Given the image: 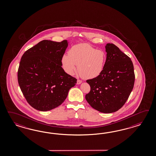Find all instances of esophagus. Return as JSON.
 <instances>
[{"instance_id": "1", "label": "esophagus", "mask_w": 156, "mask_h": 156, "mask_svg": "<svg viewBox=\"0 0 156 156\" xmlns=\"http://www.w3.org/2000/svg\"><path fill=\"white\" fill-rule=\"evenodd\" d=\"M82 81L81 80H77V82H76V84H80L82 83Z\"/></svg>"}]
</instances>
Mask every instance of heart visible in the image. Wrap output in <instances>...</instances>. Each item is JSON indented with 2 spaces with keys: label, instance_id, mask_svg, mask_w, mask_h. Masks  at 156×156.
Returning a JSON list of instances; mask_svg holds the SVG:
<instances>
[{
  "label": "heart",
  "instance_id": "1",
  "mask_svg": "<svg viewBox=\"0 0 156 156\" xmlns=\"http://www.w3.org/2000/svg\"><path fill=\"white\" fill-rule=\"evenodd\" d=\"M106 56L101 50H96L87 43H80L73 46L69 54L62 57V64L65 71L72 76L78 70L84 79H93L99 76L106 63Z\"/></svg>",
  "mask_w": 156,
  "mask_h": 156
}]
</instances>
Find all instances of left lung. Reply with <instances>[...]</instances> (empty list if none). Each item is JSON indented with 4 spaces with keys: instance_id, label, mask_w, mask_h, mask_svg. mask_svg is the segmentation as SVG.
Instances as JSON below:
<instances>
[{
    "instance_id": "8db88e82",
    "label": "left lung",
    "mask_w": 156,
    "mask_h": 156,
    "mask_svg": "<svg viewBox=\"0 0 156 156\" xmlns=\"http://www.w3.org/2000/svg\"><path fill=\"white\" fill-rule=\"evenodd\" d=\"M106 63L99 76L86 81L91 87L86 95L88 103L104 113L119 110L125 104L133 89L135 74L133 62L118 47L105 46Z\"/></svg>"
}]
</instances>
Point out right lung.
Wrapping results in <instances>:
<instances>
[{"mask_svg":"<svg viewBox=\"0 0 156 156\" xmlns=\"http://www.w3.org/2000/svg\"><path fill=\"white\" fill-rule=\"evenodd\" d=\"M61 42L44 40L27 51L21 57L18 82L28 103L46 112L60 105L76 80L61 67L62 57L68 46Z\"/></svg>","mask_w":156,"mask_h":156,"instance_id":"obj_1","label":"right lung"}]
</instances>
